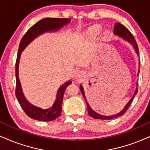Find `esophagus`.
Returning a JSON list of instances; mask_svg holds the SVG:
<instances>
[{
    "instance_id": "esophagus-1",
    "label": "esophagus",
    "mask_w": 150,
    "mask_h": 150,
    "mask_svg": "<svg viewBox=\"0 0 150 150\" xmlns=\"http://www.w3.org/2000/svg\"><path fill=\"white\" fill-rule=\"evenodd\" d=\"M84 75H85V72L83 71H81V70H76V71H75V76L77 79L81 78V77L83 76Z\"/></svg>"
}]
</instances>
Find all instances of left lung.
Masks as SVG:
<instances>
[{
    "label": "left lung",
    "instance_id": "obj_1",
    "mask_svg": "<svg viewBox=\"0 0 150 150\" xmlns=\"http://www.w3.org/2000/svg\"><path fill=\"white\" fill-rule=\"evenodd\" d=\"M114 33L115 35H117L120 36L121 38H122L123 39H125V40H127V41H128L129 42H130V43L132 44L133 46H134V47L135 50H136V53H137L138 54V48L137 44H136V42L135 41L134 38L133 37L132 33H130V31H129L126 27L124 26L123 25H122V24H120L119 23H116L115 25V27H114ZM80 90H81V93H82L83 96L85 99H86V103H87V108H88V114H89V115H90L91 117H92L93 118H95V119H99V120H111V119H113V118L119 117V116L123 115L125 114V112H126L127 110H128L129 106H130L131 103H132V102L133 99H134V96L136 95V94H137V92H138V89L136 88V92H135L134 95L132 97V99H131V100L129 101V103L126 105V106L124 108L123 110H122V111L120 112V113L115 115L106 116V115H102L97 113V112L94 111V110H92L91 108H90V105L88 104V101H87V100H86V96H85L83 88V87L81 86L80 87Z\"/></svg>",
    "mask_w": 150,
    "mask_h": 150
}]
</instances>
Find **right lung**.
I'll return each instance as SVG.
<instances>
[{
    "label": "right lung",
    "instance_id": "1",
    "mask_svg": "<svg viewBox=\"0 0 150 150\" xmlns=\"http://www.w3.org/2000/svg\"><path fill=\"white\" fill-rule=\"evenodd\" d=\"M71 19L70 18H45L40 20L38 22L33 25L32 27L28 29V30L25 33L21 42H20L19 47H18L17 58H16L15 68H16V90L15 95L16 99L19 103L20 106L25 112V114L33 120H39V121L49 122L52 121L56 119L57 117L61 115V110H62V104L63 101L64 92L65 91L67 87L71 83V81L67 82L62 86H61L57 92L56 97L55 100L51 103L50 106L47 108H41L36 107L29 103L24 97L23 92H22L21 83L18 79V62H19L20 55L22 51L26 47V46L30 42L34 40L36 37L42 34L47 31H52L59 30L63 25L69 23Z\"/></svg>",
    "mask_w": 150,
    "mask_h": 150
}]
</instances>
